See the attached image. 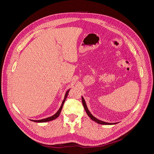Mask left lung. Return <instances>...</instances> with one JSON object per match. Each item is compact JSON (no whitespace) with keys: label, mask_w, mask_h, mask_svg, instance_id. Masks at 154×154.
<instances>
[{"label":"left lung","mask_w":154,"mask_h":154,"mask_svg":"<svg viewBox=\"0 0 154 154\" xmlns=\"http://www.w3.org/2000/svg\"><path fill=\"white\" fill-rule=\"evenodd\" d=\"M82 103H83V106H84V109H85V111H86V112H87V115H88V116H89V117L91 118V119L92 120L94 121V122H97V123H100V124H101V125H113V124H116V123H106V122H102V121L97 119V118H96L95 117H94V116H93L91 114V113L90 112L89 110H88L87 105H86V103H85V101L84 99H83V97H82Z\"/></svg>","instance_id":"obj_1"}]
</instances>
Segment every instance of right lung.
<instances>
[{"label":"right lung","instance_id":"right-lung-1","mask_svg":"<svg viewBox=\"0 0 154 154\" xmlns=\"http://www.w3.org/2000/svg\"><path fill=\"white\" fill-rule=\"evenodd\" d=\"M69 91H67V92H66V96H65V97H64V100H63V102H62V105H61V106H60V109L58 110V111L57 112V113H56L54 116H51V117H49V118H45V119H41V120H32V122H37V123H42V122H49V121H52V120H53V119H56V118H57L58 116H59V115H60V112H61V111H62V107H63V104H64V103H65V101H66V98H67V95H68V93H69Z\"/></svg>","mask_w":154,"mask_h":154}]
</instances>
